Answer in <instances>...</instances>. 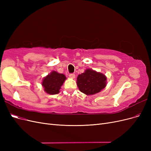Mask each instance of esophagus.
Wrapping results in <instances>:
<instances>
[{"label": "esophagus", "instance_id": "obj_1", "mask_svg": "<svg viewBox=\"0 0 151 151\" xmlns=\"http://www.w3.org/2000/svg\"><path fill=\"white\" fill-rule=\"evenodd\" d=\"M69 77H70V78H72V79H74L75 77H76V75L74 74H70Z\"/></svg>", "mask_w": 151, "mask_h": 151}]
</instances>
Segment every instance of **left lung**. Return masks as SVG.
Wrapping results in <instances>:
<instances>
[{"instance_id":"8db88e82","label":"left lung","mask_w":151,"mask_h":151,"mask_svg":"<svg viewBox=\"0 0 151 151\" xmlns=\"http://www.w3.org/2000/svg\"><path fill=\"white\" fill-rule=\"evenodd\" d=\"M77 84L81 92L92 95L100 92L106 86V77L102 73L88 68L77 78Z\"/></svg>"}]
</instances>
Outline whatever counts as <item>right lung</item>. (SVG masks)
I'll list each match as a JSON object with an SVG mask.
<instances>
[{
    "label": "right lung",
    "instance_id": "1",
    "mask_svg": "<svg viewBox=\"0 0 151 151\" xmlns=\"http://www.w3.org/2000/svg\"><path fill=\"white\" fill-rule=\"evenodd\" d=\"M66 79L64 74H59L56 71H52L47 76L42 82L44 91L49 94H57L60 92L61 86Z\"/></svg>",
    "mask_w": 151,
    "mask_h": 151
}]
</instances>
